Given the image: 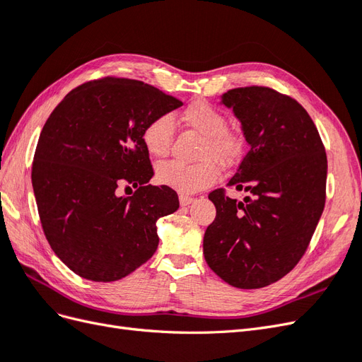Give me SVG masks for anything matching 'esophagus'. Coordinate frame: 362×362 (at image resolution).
I'll list each match as a JSON object with an SVG mask.
<instances>
[{"label": "esophagus", "mask_w": 362, "mask_h": 362, "mask_svg": "<svg viewBox=\"0 0 362 362\" xmlns=\"http://www.w3.org/2000/svg\"><path fill=\"white\" fill-rule=\"evenodd\" d=\"M193 201H194V198H190V196H185V194H181V196H180V204H181L182 206L190 205Z\"/></svg>", "instance_id": "obj_1"}]
</instances>
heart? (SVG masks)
Segmentation results:
<instances>
[{"label": "heart", "mask_w": 362, "mask_h": 362, "mask_svg": "<svg viewBox=\"0 0 362 362\" xmlns=\"http://www.w3.org/2000/svg\"><path fill=\"white\" fill-rule=\"evenodd\" d=\"M182 122L202 136L201 158H213L231 164L243 152L245 139L238 129L226 127V116L206 101H194L182 112ZM173 136V119L160 115L151 119L141 131V141L151 157H164L169 152ZM157 180L180 193H194L210 187L218 177L211 160L196 164L166 161L157 168Z\"/></svg>", "instance_id": "heart-1"}]
</instances>
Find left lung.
<instances>
[{
  "mask_svg": "<svg viewBox=\"0 0 362 362\" xmlns=\"http://www.w3.org/2000/svg\"><path fill=\"white\" fill-rule=\"evenodd\" d=\"M242 125L249 151L226 184L208 194L214 222L204 235L206 264L229 286L261 288L298 264L320 221L327 160L313 119L293 98L269 87H240L221 96Z\"/></svg>",
  "mask_w": 362,
  "mask_h": 362,
  "instance_id": "8db88e82",
  "label": "left lung"
}]
</instances>
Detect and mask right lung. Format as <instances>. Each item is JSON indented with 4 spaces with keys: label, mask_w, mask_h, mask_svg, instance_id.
<instances>
[{
    "label": "right lung",
    "mask_w": 362,
    "mask_h": 362,
    "mask_svg": "<svg viewBox=\"0 0 362 362\" xmlns=\"http://www.w3.org/2000/svg\"><path fill=\"white\" fill-rule=\"evenodd\" d=\"M182 103L149 84L103 78L71 90L43 125L31 182L51 249L76 275L122 279L158 246L157 221L178 194L154 175L141 131ZM131 183L133 197H117Z\"/></svg>",
    "instance_id": "obj_1"
}]
</instances>
